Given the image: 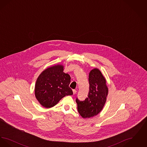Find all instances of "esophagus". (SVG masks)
<instances>
[{"label": "esophagus", "mask_w": 147, "mask_h": 147, "mask_svg": "<svg viewBox=\"0 0 147 147\" xmlns=\"http://www.w3.org/2000/svg\"><path fill=\"white\" fill-rule=\"evenodd\" d=\"M73 94H76L77 93V90H73Z\"/></svg>", "instance_id": "34e87169"}]
</instances>
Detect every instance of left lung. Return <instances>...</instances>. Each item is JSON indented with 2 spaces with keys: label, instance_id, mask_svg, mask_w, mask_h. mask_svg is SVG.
I'll use <instances>...</instances> for the list:
<instances>
[{
  "label": "left lung",
  "instance_id": "8db88e82",
  "mask_svg": "<svg viewBox=\"0 0 147 147\" xmlns=\"http://www.w3.org/2000/svg\"><path fill=\"white\" fill-rule=\"evenodd\" d=\"M89 91L84 101L76 98L78 111L83 118H90L97 115L104 106L108 94L106 79L97 68L92 69L89 75Z\"/></svg>",
  "mask_w": 147,
  "mask_h": 147
}]
</instances>
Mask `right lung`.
Segmentation results:
<instances>
[{
	"label": "right lung",
	"mask_w": 147,
	"mask_h": 147,
	"mask_svg": "<svg viewBox=\"0 0 147 147\" xmlns=\"http://www.w3.org/2000/svg\"><path fill=\"white\" fill-rule=\"evenodd\" d=\"M70 77L63 72V66L56 65L43 70L35 85V96L42 106L50 108L67 95H73L69 87Z\"/></svg>",
	"instance_id": "1"
}]
</instances>
